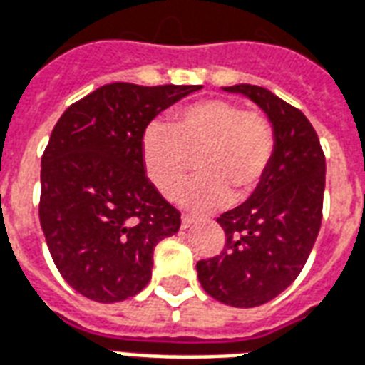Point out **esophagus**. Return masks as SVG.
I'll use <instances>...</instances> for the list:
<instances>
[{
	"label": "esophagus",
	"mask_w": 365,
	"mask_h": 365,
	"mask_svg": "<svg viewBox=\"0 0 365 365\" xmlns=\"http://www.w3.org/2000/svg\"><path fill=\"white\" fill-rule=\"evenodd\" d=\"M197 218L191 217V215H183L182 217V228H187V226H191V224H195Z\"/></svg>",
	"instance_id": "esophagus-1"
}]
</instances>
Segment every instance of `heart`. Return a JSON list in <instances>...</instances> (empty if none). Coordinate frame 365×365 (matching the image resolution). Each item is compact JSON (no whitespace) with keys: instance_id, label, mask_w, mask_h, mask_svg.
Returning a JSON list of instances; mask_svg holds the SVG:
<instances>
[{"instance_id":"obj_1","label":"heart","mask_w":365,"mask_h":365,"mask_svg":"<svg viewBox=\"0 0 365 365\" xmlns=\"http://www.w3.org/2000/svg\"><path fill=\"white\" fill-rule=\"evenodd\" d=\"M277 135L267 115L232 100L195 102L172 114L168 125L145 131L141 158L145 174L166 199L183 190L197 158L201 178L183 191L193 210H212L255 193L271 168Z\"/></svg>"}]
</instances>
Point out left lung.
Returning <instances> with one entry per match:
<instances>
[{
  "instance_id": "left-lung-1",
  "label": "left lung",
  "mask_w": 365,
  "mask_h": 365,
  "mask_svg": "<svg viewBox=\"0 0 365 365\" xmlns=\"http://www.w3.org/2000/svg\"><path fill=\"white\" fill-rule=\"evenodd\" d=\"M265 110L277 150L255 193L217 218L224 250L197 263L203 290L234 307H255L292 284L312 253L323 218L325 155L306 115L255 85L224 86Z\"/></svg>"
}]
</instances>
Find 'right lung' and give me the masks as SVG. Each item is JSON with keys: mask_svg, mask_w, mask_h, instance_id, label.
<instances>
[{"mask_svg": "<svg viewBox=\"0 0 365 365\" xmlns=\"http://www.w3.org/2000/svg\"><path fill=\"white\" fill-rule=\"evenodd\" d=\"M197 85L110 83L67 108L42 155L38 215L59 274L85 298L141 292L153 251L180 230V210L145 174V129Z\"/></svg>", "mask_w": 365, "mask_h": 365, "instance_id": "add662e5", "label": "right lung"}]
</instances>
